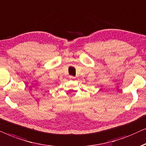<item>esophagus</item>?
<instances>
[{
	"label": "esophagus",
	"mask_w": 146,
	"mask_h": 146,
	"mask_svg": "<svg viewBox=\"0 0 146 146\" xmlns=\"http://www.w3.org/2000/svg\"><path fill=\"white\" fill-rule=\"evenodd\" d=\"M69 77H70V79H75V77H73V76H69Z\"/></svg>",
	"instance_id": "esophagus-1"
}]
</instances>
